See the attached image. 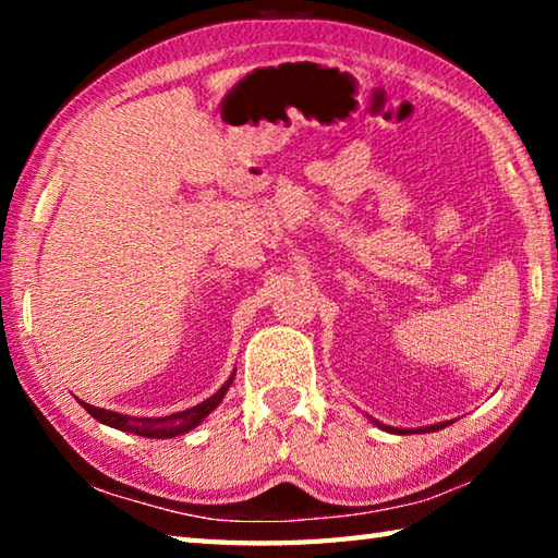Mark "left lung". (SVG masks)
I'll use <instances>...</instances> for the list:
<instances>
[{
	"instance_id": "obj_1",
	"label": "left lung",
	"mask_w": 558,
	"mask_h": 558,
	"mask_svg": "<svg viewBox=\"0 0 558 558\" xmlns=\"http://www.w3.org/2000/svg\"><path fill=\"white\" fill-rule=\"evenodd\" d=\"M369 421L374 423V426H379L381 430H386V433H399V436H405V433H433V430H440V428L450 426V421H442V423H433V426H423V428H393V426H384V423L372 418V415H369Z\"/></svg>"
}]
</instances>
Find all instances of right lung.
<instances>
[{"mask_svg":"<svg viewBox=\"0 0 558 558\" xmlns=\"http://www.w3.org/2000/svg\"><path fill=\"white\" fill-rule=\"evenodd\" d=\"M233 376H235V372L229 376V379H226L221 389L214 396H209L206 401L196 403L186 411L162 415V418H135V415L98 409V405H90L83 401H78V403L93 415V418L100 421L102 426H110V428H118L125 433H135V436H143V438H177V436H184V433H189V430H194L206 418V415H209L216 405L223 401V396H226V391H229Z\"/></svg>","mask_w":558,"mask_h":558,"instance_id":"right-lung-1","label":"right lung"}]
</instances>
